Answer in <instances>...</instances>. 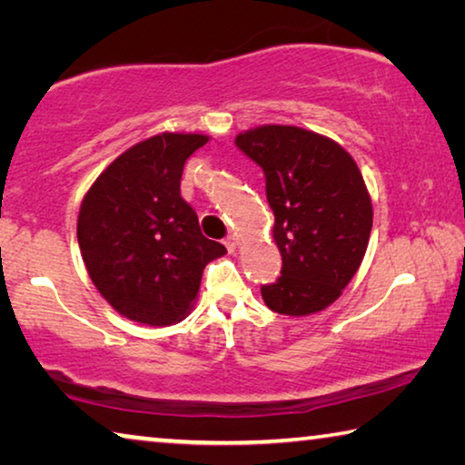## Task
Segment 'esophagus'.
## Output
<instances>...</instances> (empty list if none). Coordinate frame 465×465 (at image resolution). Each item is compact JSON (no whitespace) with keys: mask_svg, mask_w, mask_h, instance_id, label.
I'll return each instance as SVG.
<instances>
[{"mask_svg":"<svg viewBox=\"0 0 465 465\" xmlns=\"http://www.w3.org/2000/svg\"><path fill=\"white\" fill-rule=\"evenodd\" d=\"M223 243H225V248H227V250L233 252L235 248H238V238H235V235H227Z\"/></svg>","mask_w":465,"mask_h":465,"instance_id":"obj_1","label":"esophagus"}]
</instances>
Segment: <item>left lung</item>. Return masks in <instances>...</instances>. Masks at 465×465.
Returning <instances> with one entry per match:
<instances>
[{
    "label": "left lung",
    "instance_id": "8db88e82",
    "mask_svg": "<svg viewBox=\"0 0 465 465\" xmlns=\"http://www.w3.org/2000/svg\"><path fill=\"white\" fill-rule=\"evenodd\" d=\"M235 145L262 168L274 213L282 266L261 289L264 303L285 316L326 310L355 277L371 233V196L359 166L336 141L289 124L243 131Z\"/></svg>",
    "mask_w": 465,
    "mask_h": 465
}]
</instances>
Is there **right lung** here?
I'll list each match as a JSON object with an SVG mask.
<instances>
[{
    "mask_svg": "<svg viewBox=\"0 0 465 465\" xmlns=\"http://www.w3.org/2000/svg\"><path fill=\"white\" fill-rule=\"evenodd\" d=\"M199 133H162L121 153L85 193L77 215L85 269L100 295L147 326L191 312L204 266L225 246L201 233L180 196L184 162L207 143Z\"/></svg>",
    "mask_w": 465,
    "mask_h": 465,
    "instance_id": "obj_1",
    "label": "right lung"
}]
</instances>
